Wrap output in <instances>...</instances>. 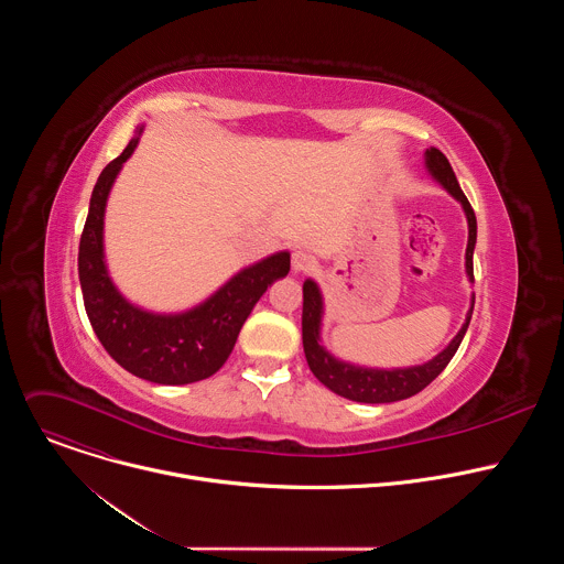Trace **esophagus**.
Here are the masks:
<instances>
[{
  "mask_svg": "<svg viewBox=\"0 0 564 564\" xmlns=\"http://www.w3.org/2000/svg\"><path fill=\"white\" fill-rule=\"evenodd\" d=\"M314 268V259L307 252H294L292 254V272L301 274V272H310Z\"/></svg>",
  "mask_w": 564,
  "mask_h": 564,
  "instance_id": "34e87169",
  "label": "esophagus"
}]
</instances>
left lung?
Returning a JSON list of instances; mask_svg holds the SVG:
<instances>
[{
    "label": "left lung",
    "instance_id": "left-lung-1",
    "mask_svg": "<svg viewBox=\"0 0 564 564\" xmlns=\"http://www.w3.org/2000/svg\"><path fill=\"white\" fill-rule=\"evenodd\" d=\"M426 158V170L437 181L464 209L466 223H468V243H466V276L473 283V250H475V240H477V220L475 212L459 189V183L455 178V172L448 163V158L431 147L424 153ZM475 305V294H470V307L466 312L464 326L459 333L453 337V341L435 355L431 361L422 366H409V368H366V366H355L348 361L337 359L330 355L324 346H321V321H324V296H321L318 285L312 279H305L303 283V316H301V330H303V352L307 359V366L312 375L330 388L333 392L361 401V404H390V401L399 399H409L424 390L453 359L457 352L466 328L470 324V314Z\"/></svg>",
    "mask_w": 564,
    "mask_h": 564
}]
</instances>
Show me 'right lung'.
<instances>
[{
	"mask_svg": "<svg viewBox=\"0 0 564 564\" xmlns=\"http://www.w3.org/2000/svg\"><path fill=\"white\" fill-rule=\"evenodd\" d=\"M142 127L102 170L79 238L77 272L87 316L105 350L131 375L165 386L212 377L231 355L240 328L265 290L290 272V252H276L236 272L203 303L174 314L149 312L127 301L105 261V209L109 192L138 147Z\"/></svg>",
	"mask_w": 564,
	"mask_h": 564,
	"instance_id": "1",
	"label": "right lung"
}]
</instances>
